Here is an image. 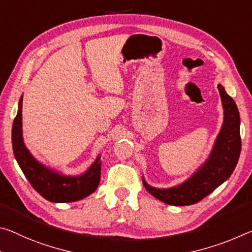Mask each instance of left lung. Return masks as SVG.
Instances as JSON below:
<instances>
[{
	"mask_svg": "<svg viewBox=\"0 0 252 252\" xmlns=\"http://www.w3.org/2000/svg\"><path fill=\"white\" fill-rule=\"evenodd\" d=\"M218 89L223 107V123L206 160L185 182L168 189L150 186L142 177L149 193L166 204L185 206L195 204L218 189L231 176L241 151L240 114L233 98L221 84Z\"/></svg>",
	"mask_w": 252,
	"mask_h": 252,
	"instance_id": "obj_1",
	"label": "left lung"
}]
</instances>
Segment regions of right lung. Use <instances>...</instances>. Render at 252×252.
I'll return each instance as SVG.
<instances>
[{
  "instance_id": "1",
  "label": "right lung",
  "mask_w": 252,
  "mask_h": 252,
  "mask_svg": "<svg viewBox=\"0 0 252 252\" xmlns=\"http://www.w3.org/2000/svg\"><path fill=\"white\" fill-rule=\"evenodd\" d=\"M22 98L12 126V148L20 168L33 189L53 203H68L87 197L96 190L101 179V156L85 173L77 176L65 175L38 161L28 150L22 135Z\"/></svg>"
}]
</instances>
